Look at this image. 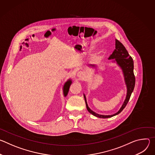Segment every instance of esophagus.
<instances>
[{
  "label": "esophagus",
  "instance_id": "obj_1",
  "mask_svg": "<svg viewBox=\"0 0 155 155\" xmlns=\"http://www.w3.org/2000/svg\"><path fill=\"white\" fill-rule=\"evenodd\" d=\"M77 76L80 78H82L84 76V73L83 72V71H79L78 73H77Z\"/></svg>",
  "mask_w": 155,
  "mask_h": 155
}]
</instances>
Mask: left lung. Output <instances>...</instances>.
Instances as JSON below:
<instances>
[{
	"instance_id": "1",
	"label": "left lung",
	"mask_w": 155,
	"mask_h": 155,
	"mask_svg": "<svg viewBox=\"0 0 155 155\" xmlns=\"http://www.w3.org/2000/svg\"><path fill=\"white\" fill-rule=\"evenodd\" d=\"M114 59V60L120 66V68L123 71L125 83L127 86V95H126V99L119 111L117 113L112 115H99L94 112L93 111H92V110L89 108V107H88L86 102V97L84 95V98L85 100L86 108L87 110V111L92 115H93L94 116L97 117L98 118H110L114 116H115L119 114L120 112H121L122 110L125 108L127 102H129L131 94L132 91H133L134 86H135L136 78L134 74L133 59H132V57L129 54L127 51L126 50V48L124 47L123 44L117 39L115 40V50H114L113 53L108 58V59ZM90 65L93 66V67H94V65Z\"/></svg>"
}]
</instances>
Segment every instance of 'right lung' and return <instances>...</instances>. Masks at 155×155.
Wrapping results in <instances>:
<instances>
[{
    "label": "right lung",
    "mask_w": 155,
    "mask_h": 155,
    "mask_svg": "<svg viewBox=\"0 0 155 155\" xmlns=\"http://www.w3.org/2000/svg\"><path fill=\"white\" fill-rule=\"evenodd\" d=\"M71 83H72V81L71 80H69L68 81H66L65 83V84L64 85V87H63V91H64V96H66L68 95Z\"/></svg>",
    "instance_id": "add662e5"
}]
</instances>
